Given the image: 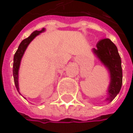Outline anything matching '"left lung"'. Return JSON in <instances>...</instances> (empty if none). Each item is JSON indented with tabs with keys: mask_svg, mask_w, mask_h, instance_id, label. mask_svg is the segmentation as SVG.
I'll use <instances>...</instances> for the list:
<instances>
[{
	"mask_svg": "<svg viewBox=\"0 0 133 133\" xmlns=\"http://www.w3.org/2000/svg\"><path fill=\"white\" fill-rule=\"evenodd\" d=\"M93 52L109 71L111 81L106 100L111 102L119 94L122 85V62L117 47L110 39L105 38L97 43L96 48H93Z\"/></svg>",
	"mask_w": 133,
	"mask_h": 133,
	"instance_id": "1",
	"label": "left lung"
}]
</instances>
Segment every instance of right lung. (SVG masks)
<instances>
[{"mask_svg": "<svg viewBox=\"0 0 133 133\" xmlns=\"http://www.w3.org/2000/svg\"><path fill=\"white\" fill-rule=\"evenodd\" d=\"M44 28H42L41 31H34L28 38L24 39L21 42L17 51L14 54V63H13V76L14 80V84L16 86L17 90L19 92V86H18V70H19V67L21 64V61L22 58V56L27 48V47L28 46V44L31 43V41L33 40L37 35H38L40 33L44 31Z\"/></svg>", "mask_w": 133, "mask_h": 133, "instance_id": "add662e5", "label": "right lung"}]
</instances>
